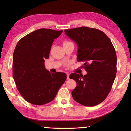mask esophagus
I'll return each instance as SVG.
<instances>
[{"label":"esophagus","instance_id":"1","mask_svg":"<svg viewBox=\"0 0 131 131\" xmlns=\"http://www.w3.org/2000/svg\"><path fill=\"white\" fill-rule=\"evenodd\" d=\"M66 75H67V79H69V75H70L69 74H67Z\"/></svg>","mask_w":131,"mask_h":131}]
</instances>
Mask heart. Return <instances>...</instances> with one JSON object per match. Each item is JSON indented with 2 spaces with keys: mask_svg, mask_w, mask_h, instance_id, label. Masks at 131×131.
Segmentation results:
<instances>
[{
  "mask_svg": "<svg viewBox=\"0 0 131 131\" xmlns=\"http://www.w3.org/2000/svg\"><path fill=\"white\" fill-rule=\"evenodd\" d=\"M69 43H70V42H69V41H64L63 43V45H65V44Z\"/></svg>",
  "mask_w": 131,
  "mask_h": 131,
  "instance_id": "1",
  "label": "heart"
}]
</instances>
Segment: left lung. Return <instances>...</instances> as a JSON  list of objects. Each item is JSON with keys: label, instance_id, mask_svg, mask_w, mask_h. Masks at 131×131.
Returning a JSON list of instances; mask_svg holds the SVG:
<instances>
[{"label": "left lung", "instance_id": "left-lung-1", "mask_svg": "<svg viewBox=\"0 0 131 131\" xmlns=\"http://www.w3.org/2000/svg\"><path fill=\"white\" fill-rule=\"evenodd\" d=\"M77 43V61L84 62L87 75L72 73L77 87L72 91L75 101L87 106H94L104 101L110 92L116 74L117 58L112 41L104 32L88 27L65 30Z\"/></svg>", "mask_w": 131, "mask_h": 131}]
</instances>
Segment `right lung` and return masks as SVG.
<instances>
[{
  "label": "right lung",
  "instance_id": "right-lung-1",
  "mask_svg": "<svg viewBox=\"0 0 131 131\" xmlns=\"http://www.w3.org/2000/svg\"><path fill=\"white\" fill-rule=\"evenodd\" d=\"M63 30L40 29L21 38L13 54V77L23 98L35 105L52 101L66 79L65 73H50L44 66L54 39Z\"/></svg>",
  "mask_w": 131,
  "mask_h": 131
}]
</instances>
